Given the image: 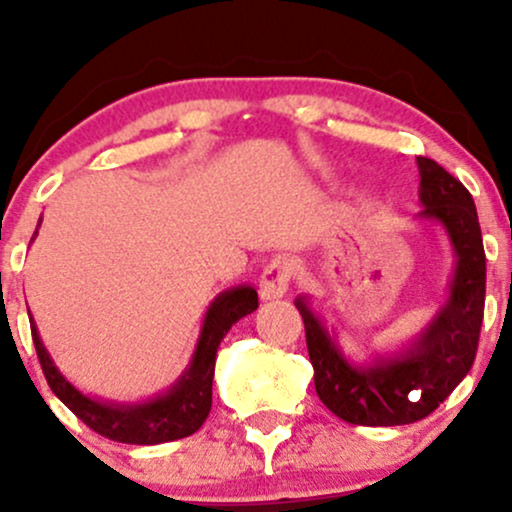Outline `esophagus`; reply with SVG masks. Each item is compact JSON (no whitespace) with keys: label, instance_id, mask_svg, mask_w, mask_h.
Segmentation results:
<instances>
[{"label":"esophagus","instance_id":"34e87169","mask_svg":"<svg viewBox=\"0 0 512 512\" xmlns=\"http://www.w3.org/2000/svg\"><path fill=\"white\" fill-rule=\"evenodd\" d=\"M293 274H296V267H293L291 260H284V257H276L264 267L260 276V296L264 301H274V298H281L286 291H289Z\"/></svg>","mask_w":512,"mask_h":512}]
</instances>
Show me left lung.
Returning a JSON list of instances; mask_svg holds the SVG:
<instances>
[{
    "label": "left lung",
    "mask_w": 512,
    "mask_h": 512,
    "mask_svg": "<svg viewBox=\"0 0 512 512\" xmlns=\"http://www.w3.org/2000/svg\"><path fill=\"white\" fill-rule=\"evenodd\" d=\"M421 219L440 223L455 252L450 296L428 327L395 356L356 366L342 354L305 298H296L315 368V390L332 414L356 426H404L426 419L462 383L477 356L486 298V255L467 187L419 156Z\"/></svg>",
    "instance_id": "8db88e82"
}]
</instances>
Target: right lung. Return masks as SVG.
Segmentation results:
<instances>
[{"mask_svg": "<svg viewBox=\"0 0 512 512\" xmlns=\"http://www.w3.org/2000/svg\"><path fill=\"white\" fill-rule=\"evenodd\" d=\"M257 291L252 286H236L231 291H223L214 298L204 315L202 334L195 354H192L190 368L180 375L166 395L146 399L139 404H115L103 399L86 397L69 383L57 370L55 363L40 339L31 313V334L38 361L43 366L45 380L50 390L79 416L91 431L101 436L129 445H158L168 440L187 438L199 431V426L207 421L211 409V383H214L216 349L228 330L240 320L257 310Z\"/></svg>", "mask_w": 512, "mask_h": 512, "instance_id": "right-lung-1", "label": "right lung"}]
</instances>
